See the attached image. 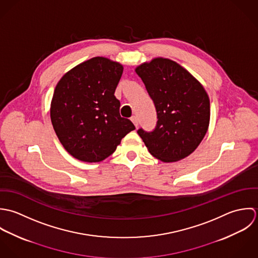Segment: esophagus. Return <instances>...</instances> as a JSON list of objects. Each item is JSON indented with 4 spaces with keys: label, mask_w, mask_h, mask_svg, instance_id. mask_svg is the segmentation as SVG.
<instances>
[{
    "label": "esophagus",
    "mask_w": 258,
    "mask_h": 258,
    "mask_svg": "<svg viewBox=\"0 0 258 258\" xmlns=\"http://www.w3.org/2000/svg\"><path fill=\"white\" fill-rule=\"evenodd\" d=\"M131 119H132V121L134 122V124L136 125V127H138V125H139V119H138V117H137L136 115H133V116L131 117Z\"/></svg>",
    "instance_id": "obj_1"
}]
</instances>
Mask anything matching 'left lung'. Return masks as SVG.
Here are the masks:
<instances>
[{
	"mask_svg": "<svg viewBox=\"0 0 258 258\" xmlns=\"http://www.w3.org/2000/svg\"><path fill=\"white\" fill-rule=\"evenodd\" d=\"M154 101L157 121L153 132L138 131L151 155L164 162L190 155L206 136L210 103L203 85L177 62L155 57L136 69Z\"/></svg>",
	"mask_w": 258,
	"mask_h": 258,
	"instance_id": "obj_1",
	"label": "left lung"
}]
</instances>
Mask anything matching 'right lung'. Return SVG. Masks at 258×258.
<instances>
[{"label":"right lung","mask_w":258,"mask_h":258,"mask_svg":"<svg viewBox=\"0 0 258 258\" xmlns=\"http://www.w3.org/2000/svg\"><path fill=\"white\" fill-rule=\"evenodd\" d=\"M122 71L119 62L96 56L73 68L55 86L52 126L64 150L75 158L102 161L136 128L120 116V103L114 97Z\"/></svg>","instance_id":"1"}]
</instances>
